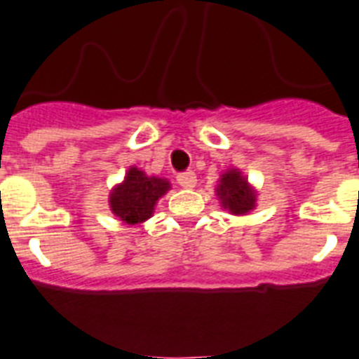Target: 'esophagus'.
Instances as JSON below:
<instances>
[{
	"label": "esophagus",
	"mask_w": 359,
	"mask_h": 359,
	"mask_svg": "<svg viewBox=\"0 0 359 359\" xmlns=\"http://www.w3.org/2000/svg\"><path fill=\"white\" fill-rule=\"evenodd\" d=\"M196 174L194 172H183L177 176V183L183 187V189H192V187H196Z\"/></svg>",
	"instance_id": "esophagus-1"
}]
</instances>
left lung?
Masks as SVG:
<instances>
[{
  "label": "left lung",
  "instance_id": "1",
  "mask_svg": "<svg viewBox=\"0 0 359 359\" xmlns=\"http://www.w3.org/2000/svg\"><path fill=\"white\" fill-rule=\"evenodd\" d=\"M216 196L220 205L235 216H244L257 207L259 192L248 182L242 170L231 167L224 170L216 185Z\"/></svg>",
  "mask_w": 359,
  "mask_h": 359
}]
</instances>
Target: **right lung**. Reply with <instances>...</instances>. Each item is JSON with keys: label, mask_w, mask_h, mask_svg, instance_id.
<instances>
[{"label": "right lung", "mask_w": 359, "mask_h": 359, "mask_svg": "<svg viewBox=\"0 0 359 359\" xmlns=\"http://www.w3.org/2000/svg\"><path fill=\"white\" fill-rule=\"evenodd\" d=\"M170 191V182L159 176H148L135 165L124 174V180L109 192V209L117 218L137 226L154 215V207Z\"/></svg>", "instance_id": "1"}]
</instances>
